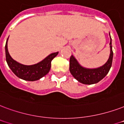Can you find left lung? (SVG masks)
Listing matches in <instances>:
<instances>
[{
	"label": "left lung",
	"mask_w": 124,
	"mask_h": 124,
	"mask_svg": "<svg viewBox=\"0 0 124 124\" xmlns=\"http://www.w3.org/2000/svg\"><path fill=\"white\" fill-rule=\"evenodd\" d=\"M110 35V33H109ZM110 55L107 62L101 67L95 69H88L81 66L73 55L70 58V72L76 80L85 85H92L98 83L105 77L111 69L113 62V52L112 41L110 35Z\"/></svg>",
	"instance_id": "left-lung-1"
}]
</instances>
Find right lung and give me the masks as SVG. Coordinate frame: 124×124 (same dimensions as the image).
I'll return each mask as SVG.
<instances>
[{"label": "right lung", "instance_id": "right-lung-1", "mask_svg": "<svg viewBox=\"0 0 124 124\" xmlns=\"http://www.w3.org/2000/svg\"><path fill=\"white\" fill-rule=\"evenodd\" d=\"M8 38L5 46L6 59L8 67L17 77L26 81H37L49 72L51 68L52 60L58 54V52L50 54L37 64L31 65H23L14 60L9 55L8 50Z\"/></svg>", "mask_w": 124, "mask_h": 124}]
</instances>
